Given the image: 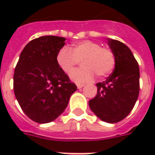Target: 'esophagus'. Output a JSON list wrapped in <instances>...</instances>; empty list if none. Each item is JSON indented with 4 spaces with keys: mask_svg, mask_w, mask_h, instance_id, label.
<instances>
[{
    "mask_svg": "<svg viewBox=\"0 0 155 155\" xmlns=\"http://www.w3.org/2000/svg\"><path fill=\"white\" fill-rule=\"evenodd\" d=\"M83 86H84V84H80V83L77 84V87H78V89L82 88Z\"/></svg>",
    "mask_w": 155,
    "mask_h": 155,
    "instance_id": "esophagus-1",
    "label": "esophagus"
}]
</instances>
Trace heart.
Here are the masks:
<instances>
[{"instance_id": "heart-1", "label": "heart", "mask_w": 155, "mask_h": 155, "mask_svg": "<svg viewBox=\"0 0 155 155\" xmlns=\"http://www.w3.org/2000/svg\"><path fill=\"white\" fill-rule=\"evenodd\" d=\"M79 61L81 67L70 75L72 81L77 83L91 81L94 73L100 78L107 76L116 64V57L111 49L102 48L99 43L91 40L78 42L71 49L63 47L56 55L59 67L67 74L74 71Z\"/></svg>"}]
</instances>
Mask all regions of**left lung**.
Wrapping results in <instances>:
<instances>
[{
	"instance_id": "obj_1",
	"label": "left lung",
	"mask_w": 155,
	"mask_h": 155,
	"mask_svg": "<svg viewBox=\"0 0 155 155\" xmlns=\"http://www.w3.org/2000/svg\"><path fill=\"white\" fill-rule=\"evenodd\" d=\"M116 57L115 69L106 81L99 82L97 94L89 101L90 108L101 120L117 123L134 108L139 94L138 63L131 50L123 43L107 39Z\"/></svg>"
}]
</instances>
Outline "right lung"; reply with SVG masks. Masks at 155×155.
I'll return each mask as SVG.
<instances>
[{"instance_id":"add662e5","label":"right lung","mask_w":155,"mask_h":155,"mask_svg":"<svg viewBox=\"0 0 155 155\" xmlns=\"http://www.w3.org/2000/svg\"><path fill=\"white\" fill-rule=\"evenodd\" d=\"M65 38L41 36L29 42L20 54L14 74V94L32 120H55L69 104L77 86L59 67L56 55Z\"/></svg>"}]
</instances>
